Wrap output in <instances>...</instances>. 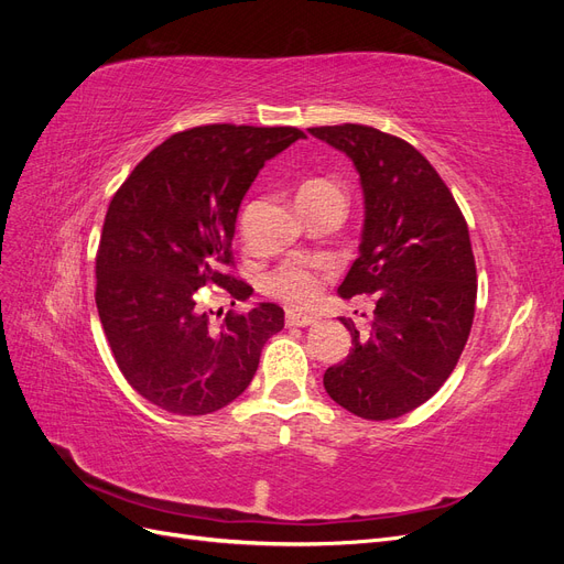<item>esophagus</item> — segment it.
Instances as JSON below:
<instances>
[{
	"label": "esophagus",
	"mask_w": 564,
	"mask_h": 564,
	"mask_svg": "<svg viewBox=\"0 0 564 564\" xmlns=\"http://www.w3.org/2000/svg\"><path fill=\"white\" fill-rule=\"evenodd\" d=\"M286 327H311L317 319L313 315H303V313H294V311H286L284 315Z\"/></svg>",
	"instance_id": "34e87169"
}]
</instances>
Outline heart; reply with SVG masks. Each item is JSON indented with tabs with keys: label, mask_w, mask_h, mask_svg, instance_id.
I'll return each instance as SVG.
<instances>
[{
	"label": "heart",
	"mask_w": 564,
	"mask_h": 564,
	"mask_svg": "<svg viewBox=\"0 0 564 564\" xmlns=\"http://www.w3.org/2000/svg\"><path fill=\"white\" fill-rule=\"evenodd\" d=\"M324 195H340L344 197V187H340L332 178H311L301 183L296 199H315ZM322 282H324V270L311 263H282L268 275V292L278 296L280 301L294 305V308H311V305L322 294Z\"/></svg>",
	"instance_id": "obj_1"
}]
</instances>
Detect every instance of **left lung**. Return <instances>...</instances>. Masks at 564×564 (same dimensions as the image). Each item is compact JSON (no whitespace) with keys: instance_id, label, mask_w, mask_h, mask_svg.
Returning <instances> with one entry per match:
<instances>
[{"instance_id":"obj_1","label":"left lung","mask_w":564,"mask_h":564,"mask_svg":"<svg viewBox=\"0 0 564 564\" xmlns=\"http://www.w3.org/2000/svg\"><path fill=\"white\" fill-rule=\"evenodd\" d=\"M308 131L346 152L360 174V256L338 294L373 301L369 334L340 319L352 348L324 371V388L355 416L398 419L435 395L466 348L477 299L468 224L412 143L365 124Z\"/></svg>"}]
</instances>
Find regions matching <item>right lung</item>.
I'll return each instance as SVG.
<instances>
[{
    "label": "right lung",
    "instance_id": "add662e5",
    "mask_svg": "<svg viewBox=\"0 0 564 564\" xmlns=\"http://www.w3.org/2000/svg\"><path fill=\"white\" fill-rule=\"evenodd\" d=\"M303 135L296 127L185 129L112 195L96 251V308L119 371L148 402L181 416L230 404L284 327L275 303L214 322L197 294L216 284L249 299L251 286L230 272L237 212L261 166Z\"/></svg>",
    "mask_w": 564,
    "mask_h": 564
}]
</instances>
